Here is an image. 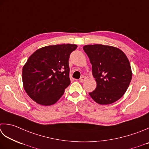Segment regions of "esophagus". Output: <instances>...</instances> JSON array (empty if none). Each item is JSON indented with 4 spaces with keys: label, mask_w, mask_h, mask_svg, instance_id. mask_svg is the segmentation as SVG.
<instances>
[{
    "label": "esophagus",
    "mask_w": 149,
    "mask_h": 149,
    "mask_svg": "<svg viewBox=\"0 0 149 149\" xmlns=\"http://www.w3.org/2000/svg\"><path fill=\"white\" fill-rule=\"evenodd\" d=\"M86 79V77H85V76H82L81 77L80 79H79V81L81 83H83V82H84V81H85Z\"/></svg>",
    "instance_id": "1"
}]
</instances>
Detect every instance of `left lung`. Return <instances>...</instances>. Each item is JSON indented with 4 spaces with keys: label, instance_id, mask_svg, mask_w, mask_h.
Returning <instances> with one entry per match:
<instances>
[{
    "label": "left lung",
    "instance_id": "left-lung-1",
    "mask_svg": "<svg viewBox=\"0 0 149 149\" xmlns=\"http://www.w3.org/2000/svg\"><path fill=\"white\" fill-rule=\"evenodd\" d=\"M83 49L92 64L97 86L89 94L96 103L109 104L124 95L132 79L128 59L119 48L103 45H86Z\"/></svg>",
    "mask_w": 149,
    "mask_h": 149
}]
</instances>
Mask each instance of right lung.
<instances>
[{
  "instance_id": "1",
  "label": "right lung",
  "mask_w": 149,
  "mask_h": 149,
  "mask_svg": "<svg viewBox=\"0 0 149 149\" xmlns=\"http://www.w3.org/2000/svg\"><path fill=\"white\" fill-rule=\"evenodd\" d=\"M77 47L71 44L47 46L28 58L22 68V82L31 99L45 106L59 100L70 84L68 60Z\"/></svg>"
}]
</instances>
